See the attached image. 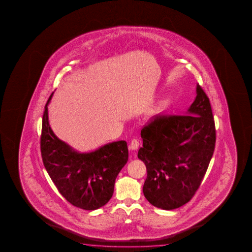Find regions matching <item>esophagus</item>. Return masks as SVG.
<instances>
[{
    "mask_svg": "<svg viewBox=\"0 0 252 252\" xmlns=\"http://www.w3.org/2000/svg\"><path fill=\"white\" fill-rule=\"evenodd\" d=\"M138 147H139V141L137 140V138H134L129 145V148L132 151H137Z\"/></svg>",
    "mask_w": 252,
    "mask_h": 252,
    "instance_id": "obj_1",
    "label": "esophagus"
}]
</instances>
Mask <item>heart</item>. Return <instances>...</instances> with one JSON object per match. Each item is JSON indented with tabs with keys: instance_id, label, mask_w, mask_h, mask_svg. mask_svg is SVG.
Masks as SVG:
<instances>
[{
	"instance_id": "b5f03b06",
	"label": "heart",
	"mask_w": 252,
	"mask_h": 252,
	"mask_svg": "<svg viewBox=\"0 0 252 252\" xmlns=\"http://www.w3.org/2000/svg\"><path fill=\"white\" fill-rule=\"evenodd\" d=\"M163 106V101H158V102L155 104V106H154V108L152 109V111L153 113H157V112L161 108V107Z\"/></svg>"
}]
</instances>
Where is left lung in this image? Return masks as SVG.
<instances>
[{
	"instance_id": "left-lung-1",
	"label": "left lung",
	"mask_w": 252,
	"mask_h": 252,
	"mask_svg": "<svg viewBox=\"0 0 252 252\" xmlns=\"http://www.w3.org/2000/svg\"><path fill=\"white\" fill-rule=\"evenodd\" d=\"M137 157L146 166L150 204L173 210L195 195L214 154L216 130L209 98L199 85L185 115H155L141 130Z\"/></svg>"
}]
</instances>
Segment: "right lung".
<instances>
[{
    "instance_id": "right-lung-1",
    "label": "right lung",
    "mask_w": 252,
    "mask_h": 252,
    "mask_svg": "<svg viewBox=\"0 0 252 252\" xmlns=\"http://www.w3.org/2000/svg\"><path fill=\"white\" fill-rule=\"evenodd\" d=\"M45 106L40 137L43 164L62 196L81 209H98L110 200L117 175L128 161L125 141L103 145L91 153H78L53 132Z\"/></svg>"
}]
</instances>
